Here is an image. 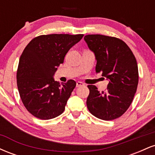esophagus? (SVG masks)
Listing matches in <instances>:
<instances>
[{
  "mask_svg": "<svg viewBox=\"0 0 155 155\" xmlns=\"http://www.w3.org/2000/svg\"><path fill=\"white\" fill-rule=\"evenodd\" d=\"M84 85V84L83 82H81V81H77L76 82V87H82Z\"/></svg>",
  "mask_w": 155,
  "mask_h": 155,
  "instance_id": "1",
  "label": "esophagus"
}]
</instances>
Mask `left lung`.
Segmentation results:
<instances>
[{"label": "left lung", "instance_id": "obj_1", "mask_svg": "<svg viewBox=\"0 0 155 155\" xmlns=\"http://www.w3.org/2000/svg\"><path fill=\"white\" fill-rule=\"evenodd\" d=\"M84 40L95 53L96 73H101L109 80L104 92H99L95 85H88L87 108L101 120H115L125 113L136 92L138 83L136 59L125 42L116 37L92 34L85 35Z\"/></svg>", "mask_w": 155, "mask_h": 155}]
</instances>
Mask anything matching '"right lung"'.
<instances>
[{"mask_svg":"<svg viewBox=\"0 0 155 155\" xmlns=\"http://www.w3.org/2000/svg\"><path fill=\"white\" fill-rule=\"evenodd\" d=\"M83 34L41 35L33 38L23 50L17 71L19 96L32 115L47 120L61 114L76 87L70 79L62 83L52 76L73 46Z\"/></svg>","mask_w":155,"mask_h":155,"instance_id":"1","label":"right lung"}]
</instances>
